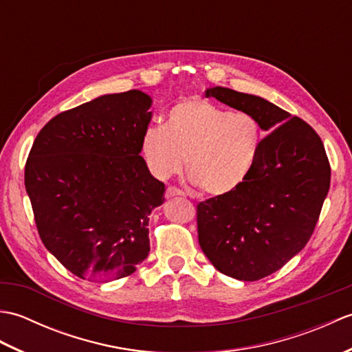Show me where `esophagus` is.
I'll return each mask as SVG.
<instances>
[{"label":"esophagus","mask_w":352,"mask_h":352,"mask_svg":"<svg viewBox=\"0 0 352 352\" xmlns=\"http://www.w3.org/2000/svg\"><path fill=\"white\" fill-rule=\"evenodd\" d=\"M164 197H166L168 199L174 198V197H184V192L174 188V186H169V188L166 189V193H164Z\"/></svg>","instance_id":"esophagus-1"}]
</instances>
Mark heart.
Returning a JSON list of instances; mask_svg holds the SVG:
<instances>
[{"label": "heart", "instance_id": "b5f03b06", "mask_svg": "<svg viewBox=\"0 0 352 352\" xmlns=\"http://www.w3.org/2000/svg\"><path fill=\"white\" fill-rule=\"evenodd\" d=\"M263 131L248 111H230L204 98H189L170 107L164 125L142 133L140 153L160 180L183 169L207 195L237 190L256 168Z\"/></svg>", "mask_w": 352, "mask_h": 352}]
</instances>
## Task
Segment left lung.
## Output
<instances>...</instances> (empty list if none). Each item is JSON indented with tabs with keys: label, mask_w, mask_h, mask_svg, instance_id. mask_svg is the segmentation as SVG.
Listing matches in <instances>:
<instances>
[{
	"label": "left lung",
	"mask_w": 352,
	"mask_h": 352,
	"mask_svg": "<svg viewBox=\"0 0 352 352\" xmlns=\"http://www.w3.org/2000/svg\"><path fill=\"white\" fill-rule=\"evenodd\" d=\"M206 96L248 111L269 133L248 180L197 207L198 241L210 263L231 278L256 281L307 245L330 189V163L316 131L271 101L221 86Z\"/></svg>",
	"instance_id": "obj_1"
}]
</instances>
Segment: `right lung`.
Returning a JSON list of instances; mask_svg holds the SVG:
<instances>
[{
    "instance_id": "obj_1",
    "label": "right lung",
    "mask_w": 352,
    "mask_h": 352,
    "mask_svg": "<svg viewBox=\"0 0 352 352\" xmlns=\"http://www.w3.org/2000/svg\"><path fill=\"white\" fill-rule=\"evenodd\" d=\"M153 98L142 91L101 95L57 115L37 134L25 189L47 250L74 275L111 281L149 254L148 216L164 184L140 155Z\"/></svg>"
}]
</instances>
